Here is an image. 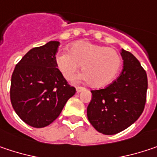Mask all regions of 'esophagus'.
<instances>
[{
    "label": "esophagus",
    "mask_w": 157,
    "mask_h": 157,
    "mask_svg": "<svg viewBox=\"0 0 157 157\" xmlns=\"http://www.w3.org/2000/svg\"><path fill=\"white\" fill-rule=\"evenodd\" d=\"M83 90H85V88L82 87V86H77V87H76V92H77V93H81V92H82Z\"/></svg>",
    "instance_id": "esophagus-1"
}]
</instances>
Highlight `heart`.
Returning a JSON list of instances; mask_svg holds the SVG:
<instances>
[{
    "label": "heart",
    "mask_w": 157,
    "mask_h": 157,
    "mask_svg": "<svg viewBox=\"0 0 157 157\" xmlns=\"http://www.w3.org/2000/svg\"><path fill=\"white\" fill-rule=\"evenodd\" d=\"M56 64L64 78L75 77L82 64L81 78L95 88L104 87L117 75L121 64L119 53L113 48L89 41L74 43L69 53L61 52L56 56Z\"/></svg>",
    "instance_id": "1"
}]
</instances>
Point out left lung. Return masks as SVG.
Segmentation results:
<instances>
[{
	"instance_id": "1",
	"label": "left lung",
	"mask_w": 157,
	"mask_h": 157,
	"mask_svg": "<svg viewBox=\"0 0 157 157\" xmlns=\"http://www.w3.org/2000/svg\"><path fill=\"white\" fill-rule=\"evenodd\" d=\"M123 69L107 87L91 91L93 99L87 117L93 128L114 135L132 125L142 114L147 101V75L139 61L128 51L121 50Z\"/></svg>"
}]
</instances>
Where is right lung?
Masks as SVG:
<instances>
[{
	"label": "right lung",
	"instance_id": "obj_1",
	"mask_svg": "<svg viewBox=\"0 0 157 157\" xmlns=\"http://www.w3.org/2000/svg\"><path fill=\"white\" fill-rule=\"evenodd\" d=\"M60 43L50 41L30 49L16 64L10 82V101L17 115L33 128L48 126L76 93L56 68Z\"/></svg>",
	"mask_w": 157,
	"mask_h": 157
}]
</instances>
